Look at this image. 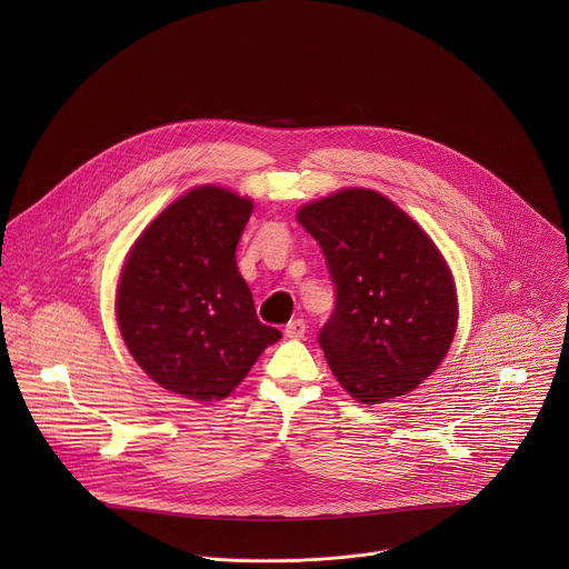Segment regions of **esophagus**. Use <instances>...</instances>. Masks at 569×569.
Masks as SVG:
<instances>
[{
	"label": "esophagus",
	"instance_id": "34e87169",
	"mask_svg": "<svg viewBox=\"0 0 569 569\" xmlns=\"http://www.w3.org/2000/svg\"><path fill=\"white\" fill-rule=\"evenodd\" d=\"M284 335L289 339H300L307 335V322L305 320H291L289 325L284 326Z\"/></svg>",
	"mask_w": 569,
	"mask_h": 569
}]
</instances>
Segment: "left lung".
Here are the masks:
<instances>
[{
	"label": "left lung",
	"mask_w": 569,
	"mask_h": 569,
	"mask_svg": "<svg viewBox=\"0 0 569 569\" xmlns=\"http://www.w3.org/2000/svg\"><path fill=\"white\" fill-rule=\"evenodd\" d=\"M320 243L335 311L318 341L341 388L366 406L403 397L445 359L458 325L451 271L388 197L346 188L298 212Z\"/></svg>",
	"instance_id": "8db88e82"
}]
</instances>
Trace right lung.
I'll list each match as a JSON object with an SVG mask.
<instances>
[{
    "label": "right lung",
    "instance_id": "right-lung-1",
    "mask_svg": "<svg viewBox=\"0 0 569 569\" xmlns=\"http://www.w3.org/2000/svg\"><path fill=\"white\" fill-rule=\"evenodd\" d=\"M253 203L219 186L172 201L131 247L116 313L138 366L166 390L221 401L282 332L256 318L237 267Z\"/></svg>",
    "mask_w": 569,
    "mask_h": 569
}]
</instances>
